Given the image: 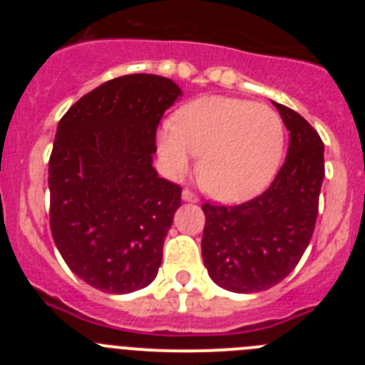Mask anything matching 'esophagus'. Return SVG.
<instances>
[{"instance_id": "1", "label": "esophagus", "mask_w": 365, "mask_h": 365, "mask_svg": "<svg viewBox=\"0 0 365 365\" xmlns=\"http://www.w3.org/2000/svg\"><path fill=\"white\" fill-rule=\"evenodd\" d=\"M182 199H185V201H188V202H197L199 201V197L197 195H195V193L192 192V190H182Z\"/></svg>"}]
</instances>
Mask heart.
Masks as SVG:
<instances>
[{
	"label": "heart",
	"instance_id": "obj_1",
	"mask_svg": "<svg viewBox=\"0 0 365 365\" xmlns=\"http://www.w3.org/2000/svg\"><path fill=\"white\" fill-rule=\"evenodd\" d=\"M285 144L282 117L265 104L232 96H201L157 131L166 173L180 179L201 153L202 188L221 201H240L272 179Z\"/></svg>",
	"mask_w": 365,
	"mask_h": 365
}]
</instances>
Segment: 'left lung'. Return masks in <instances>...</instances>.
<instances>
[{
	"label": "left lung",
	"mask_w": 365,
	"mask_h": 365,
	"mask_svg": "<svg viewBox=\"0 0 365 365\" xmlns=\"http://www.w3.org/2000/svg\"><path fill=\"white\" fill-rule=\"evenodd\" d=\"M274 106L289 130V151L272 185L241 205H202L205 267L232 292L267 291L287 278L314 232L325 175L324 143L299 113Z\"/></svg>",
	"instance_id": "1"
}]
</instances>
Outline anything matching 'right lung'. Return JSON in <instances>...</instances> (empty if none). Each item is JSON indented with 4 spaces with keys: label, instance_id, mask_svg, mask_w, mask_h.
Instances as JSON below:
<instances>
[{
    "label": "right lung",
    "instance_id": "add662e5",
    "mask_svg": "<svg viewBox=\"0 0 365 365\" xmlns=\"http://www.w3.org/2000/svg\"><path fill=\"white\" fill-rule=\"evenodd\" d=\"M179 96L170 78L125 74L82 96L58 124L51 232L69 269L98 291H138L159 272L182 190L155 172V135Z\"/></svg>",
    "mask_w": 365,
    "mask_h": 365
}]
</instances>
